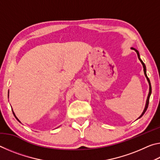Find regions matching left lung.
I'll return each instance as SVG.
<instances>
[{"mask_svg": "<svg viewBox=\"0 0 160 160\" xmlns=\"http://www.w3.org/2000/svg\"><path fill=\"white\" fill-rule=\"evenodd\" d=\"M132 48V49H133V50H135V52H136V53H137V54H138V57L139 60L140 61V62H141V63L142 64V66H143V70H144V73H145V75L146 78H147V80H148V81L149 86H150V89H149V94H148V98H147V101H146V104H145V109H144V110H143V112H142V114L139 116V118H140V117H142V116H143V114H144V113H145L146 110H147L148 107L149 100H150V94H151V93H152V88H151V83H150V80H149V78H148V75H147V73H146V67H145V63H143L141 59H140V54H139L138 51L136 50V49H135V48Z\"/></svg>", "mask_w": 160, "mask_h": 160, "instance_id": "left-lung-1", "label": "left lung"}]
</instances>
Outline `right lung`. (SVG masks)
I'll return each instance as SVG.
<instances>
[{"label":"right lung","instance_id":"add662e5","mask_svg":"<svg viewBox=\"0 0 160 160\" xmlns=\"http://www.w3.org/2000/svg\"><path fill=\"white\" fill-rule=\"evenodd\" d=\"M12 113H13V114H14V116H15V117L16 118V119H17V120H18V121H19V119H18V118H17V116H15V113H14V112H13V111H12Z\"/></svg>","mask_w":160,"mask_h":160}]
</instances>
